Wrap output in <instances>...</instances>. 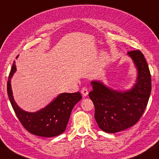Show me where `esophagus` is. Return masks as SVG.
Returning <instances> with one entry per match:
<instances>
[{
    "label": "esophagus",
    "mask_w": 159,
    "mask_h": 159,
    "mask_svg": "<svg viewBox=\"0 0 159 159\" xmlns=\"http://www.w3.org/2000/svg\"><path fill=\"white\" fill-rule=\"evenodd\" d=\"M81 93L82 94V95H83V96H84V97L87 96L88 93H89V92H88L87 88H86V87H83L82 89V90H81Z\"/></svg>",
    "instance_id": "1"
}]
</instances>
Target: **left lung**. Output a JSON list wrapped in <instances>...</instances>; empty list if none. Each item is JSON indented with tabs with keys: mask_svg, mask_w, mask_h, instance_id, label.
<instances>
[{
	"mask_svg": "<svg viewBox=\"0 0 159 159\" xmlns=\"http://www.w3.org/2000/svg\"><path fill=\"white\" fill-rule=\"evenodd\" d=\"M127 55L137 70L136 83L130 89L118 91L100 81L91 82L93 90L89 96L94 105L95 120L107 133L119 132L137 123L151 94V74L144 56L138 50Z\"/></svg>",
	"mask_w": 159,
	"mask_h": 159,
	"instance_id": "left-lung-1",
	"label": "left lung"
}]
</instances>
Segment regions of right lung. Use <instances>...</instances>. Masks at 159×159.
Here are the masks:
<instances>
[{
    "mask_svg": "<svg viewBox=\"0 0 159 159\" xmlns=\"http://www.w3.org/2000/svg\"><path fill=\"white\" fill-rule=\"evenodd\" d=\"M18 57V55L16 58ZM16 72L14 61L7 83V91L15 113L23 126L32 134L42 137H53L64 132L73 107L82 99L80 92L60 94L40 110L35 112L24 111L15 102L12 92L11 78Z\"/></svg>",
    "mask_w": 159,
    "mask_h": 159,
    "instance_id": "right-lung-1",
    "label": "right lung"
}]
</instances>
